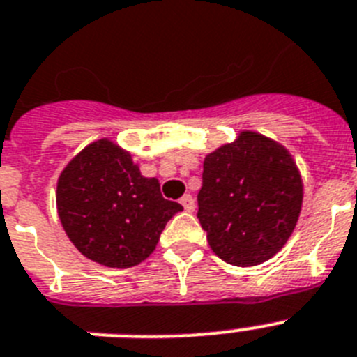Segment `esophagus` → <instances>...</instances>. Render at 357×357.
<instances>
[{
	"instance_id": "1",
	"label": "esophagus",
	"mask_w": 357,
	"mask_h": 357,
	"mask_svg": "<svg viewBox=\"0 0 357 357\" xmlns=\"http://www.w3.org/2000/svg\"><path fill=\"white\" fill-rule=\"evenodd\" d=\"M181 204L184 206L185 211H195V199L191 195H184L181 199Z\"/></svg>"
}]
</instances>
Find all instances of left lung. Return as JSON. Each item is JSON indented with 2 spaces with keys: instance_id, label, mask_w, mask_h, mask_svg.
<instances>
[{
  "instance_id": "8db88e82",
  "label": "left lung",
  "mask_w": 357,
  "mask_h": 357,
  "mask_svg": "<svg viewBox=\"0 0 357 357\" xmlns=\"http://www.w3.org/2000/svg\"><path fill=\"white\" fill-rule=\"evenodd\" d=\"M303 181L289 149L242 130L204 158L199 220L216 257L236 267L260 266L291 238Z\"/></svg>"
}]
</instances>
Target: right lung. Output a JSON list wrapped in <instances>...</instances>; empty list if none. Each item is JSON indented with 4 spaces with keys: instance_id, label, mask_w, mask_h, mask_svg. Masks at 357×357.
Instances as JSON below:
<instances>
[{
    "instance_id": "1",
    "label": "right lung",
    "mask_w": 357,
    "mask_h": 357,
    "mask_svg": "<svg viewBox=\"0 0 357 357\" xmlns=\"http://www.w3.org/2000/svg\"><path fill=\"white\" fill-rule=\"evenodd\" d=\"M57 215L77 251L105 267L139 266L155 251L182 206L166 200L155 176L109 139L79 151L57 178Z\"/></svg>"
}]
</instances>
